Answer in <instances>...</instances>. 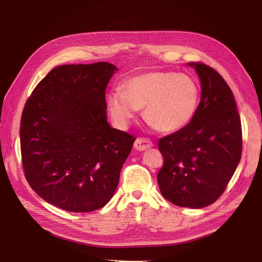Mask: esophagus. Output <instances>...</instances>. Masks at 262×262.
Instances as JSON below:
<instances>
[{"label":"esophagus","instance_id":"obj_1","mask_svg":"<svg viewBox=\"0 0 262 262\" xmlns=\"http://www.w3.org/2000/svg\"><path fill=\"white\" fill-rule=\"evenodd\" d=\"M152 146V142L147 138H138L135 142V148L137 150H146V149L150 148Z\"/></svg>","mask_w":262,"mask_h":262}]
</instances>
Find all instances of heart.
Wrapping results in <instances>:
<instances>
[{"label":"heart","mask_w":262,"mask_h":262,"mask_svg":"<svg viewBox=\"0 0 262 262\" xmlns=\"http://www.w3.org/2000/svg\"><path fill=\"white\" fill-rule=\"evenodd\" d=\"M200 90L195 80L183 73L151 71L126 80L123 93L108 96V107L120 124H129L137 108L155 130L175 132L188 125L196 113Z\"/></svg>","instance_id":"1"}]
</instances>
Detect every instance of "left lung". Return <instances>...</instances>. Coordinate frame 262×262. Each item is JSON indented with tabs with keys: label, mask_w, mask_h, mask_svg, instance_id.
Here are the masks:
<instances>
[{
	"label": "left lung",
	"mask_w": 262,
	"mask_h": 262,
	"mask_svg": "<svg viewBox=\"0 0 262 262\" xmlns=\"http://www.w3.org/2000/svg\"><path fill=\"white\" fill-rule=\"evenodd\" d=\"M201 100L188 125L158 140L164 158L157 181L163 196L180 207L204 208L226 190L242 156L241 117L231 88L215 69L190 62Z\"/></svg>",
	"instance_id": "1"
}]
</instances>
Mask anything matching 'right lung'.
Returning <instances> with one entry per match:
<instances>
[{"instance_id":"add662e5","label":"right lung","mask_w":262,"mask_h":262,"mask_svg":"<svg viewBox=\"0 0 262 262\" xmlns=\"http://www.w3.org/2000/svg\"><path fill=\"white\" fill-rule=\"evenodd\" d=\"M108 62L54 68L27 99L21 162L37 194L63 210L90 212L111 200L136 137L111 127Z\"/></svg>"}]
</instances>
